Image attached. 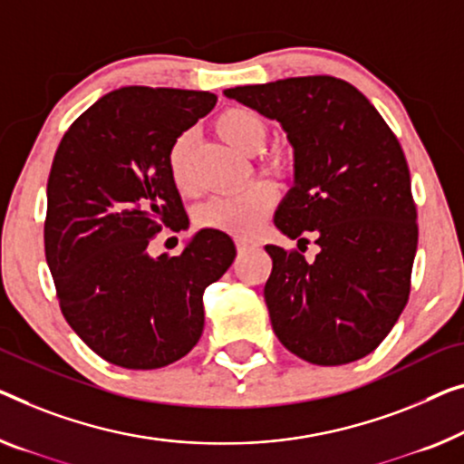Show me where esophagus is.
Returning <instances> with one entry per match:
<instances>
[{"instance_id":"1","label":"esophagus","mask_w":464,"mask_h":464,"mask_svg":"<svg viewBox=\"0 0 464 464\" xmlns=\"http://www.w3.org/2000/svg\"><path fill=\"white\" fill-rule=\"evenodd\" d=\"M235 246H237V252H239V254H246V252L256 250V247H258V244H256V241H252V239H244V237L235 239Z\"/></svg>"}]
</instances>
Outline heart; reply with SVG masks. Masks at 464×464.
<instances>
[{
	"mask_svg": "<svg viewBox=\"0 0 464 464\" xmlns=\"http://www.w3.org/2000/svg\"><path fill=\"white\" fill-rule=\"evenodd\" d=\"M214 129L223 140L246 154L258 151L266 140V124L250 108H227L214 121ZM193 148V133L185 130L170 143L166 164H169L170 181L179 191H189V154ZM262 169L273 175H285L292 166V156L285 150H275L262 160ZM276 199L275 188L266 181L247 183L246 188L220 193L210 198L196 210L198 225L206 229H217L229 235H252L262 220L273 210Z\"/></svg>",
	"mask_w": 464,
	"mask_h": 464,
	"instance_id": "1",
	"label": "heart"
}]
</instances>
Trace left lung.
Returning <instances> with one entry per match:
<instances>
[{
    "label": "left lung",
    "instance_id": "1",
    "mask_svg": "<svg viewBox=\"0 0 464 464\" xmlns=\"http://www.w3.org/2000/svg\"><path fill=\"white\" fill-rule=\"evenodd\" d=\"M276 121L294 148V188L275 212L289 239L321 247L314 262L266 246L265 300L279 342L302 361L337 366L371 354L409 302L417 254L411 172L375 106L335 77L225 89Z\"/></svg>",
    "mask_w": 464,
    "mask_h": 464
}]
</instances>
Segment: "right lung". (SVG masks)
I'll return each mask as SVG.
<instances>
[{"label":"right lung","mask_w":464,"mask_h":464,"mask_svg":"<svg viewBox=\"0 0 464 464\" xmlns=\"http://www.w3.org/2000/svg\"><path fill=\"white\" fill-rule=\"evenodd\" d=\"M214 103L208 92L121 87L72 122L53 156L44 239L62 314L122 369L188 354L204 331V289L235 258L217 229L198 231L181 256L148 254L162 227L188 225L166 156Z\"/></svg>","instance_id":"obj_1"}]
</instances>
